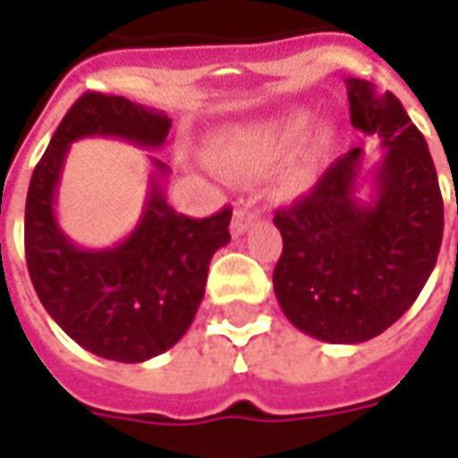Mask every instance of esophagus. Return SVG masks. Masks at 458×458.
<instances>
[{"label": "esophagus", "instance_id": "1", "mask_svg": "<svg viewBox=\"0 0 458 458\" xmlns=\"http://www.w3.org/2000/svg\"><path fill=\"white\" fill-rule=\"evenodd\" d=\"M258 220V210H255V203L252 200H240L238 206H235V213H233V223H230V230H233V235L238 238L242 235L245 230L252 225Z\"/></svg>", "mask_w": 458, "mask_h": 458}]
</instances>
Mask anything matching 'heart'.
Masks as SVG:
<instances>
[{
  "label": "heart",
  "instance_id": "1",
  "mask_svg": "<svg viewBox=\"0 0 458 458\" xmlns=\"http://www.w3.org/2000/svg\"><path fill=\"white\" fill-rule=\"evenodd\" d=\"M311 110L307 107H289L272 120L230 127L213 134L208 141L210 164L230 176H252L277 166L292 157L307 139L311 130ZM336 134L331 127H318L308 144L297 154V159L289 164L282 179L279 191L284 196H297L314 183L318 166L324 164L328 151L334 149Z\"/></svg>",
  "mask_w": 458,
  "mask_h": 458
}]
</instances>
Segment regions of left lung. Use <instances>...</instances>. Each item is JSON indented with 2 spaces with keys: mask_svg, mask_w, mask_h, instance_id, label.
I'll return each instance as SVG.
<instances>
[{
  "mask_svg": "<svg viewBox=\"0 0 458 458\" xmlns=\"http://www.w3.org/2000/svg\"><path fill=\"white\" fill-rule=\"evenodd\" d=\"M351 124L380 137L370 200L358 199L363 149L336 159L317 186L275 213L282 255L272 275L284 317L327 344L380 336L412 307L437 265L444 203L422 131L393 93L348 78ZM458 213V206H456Z\"/></svg>",
  "mask_w": 458,
  "mask_h": 458,
  "instance_id": "8db88e82",
  "label": "left lung"
}]
</instances>
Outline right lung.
Wrapping results in <instances>:
<instances>
[{
  "instance_id": "right-lung-1",
  "label": "right lung",
  "mask_w": 458,
  "mask_h": 458,
  "mask_svg": "<svg viewBox=\"0 0 458 458\" xmlns=\"http://www.w3.org/2000/svg\"><path fill=\"white\" fill-rule=\"evenodd\" d=\"M171 120L120 95L85 93L65 113L36 164L26 193L24 248L29 277L44 309L85 351L141 363L169 351L189 331L206 292L210 258L230 242V216L186 218L166 203L169 166L154 174L137 228L105 250L78 248L55 220V191L75 140L117 137L159 149Z\"/></svg>"
}]
</instances>
